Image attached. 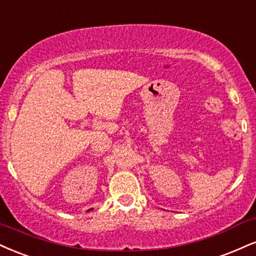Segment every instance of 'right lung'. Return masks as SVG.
<instances>
[{"instance_id": "right-lung-1", "label": "right lung", "mask_w": 256, "mask_h": 256, "mask_svg": "<svg viewBox=\"0 0 256 256\" xmlns=\"http://www.w3.org/2000/svg\"><path fill=\"white\" fill-rule=\"evenodd\" d=\"M90 210H93V208H90Z\"/></svg>"}]
</instances>
